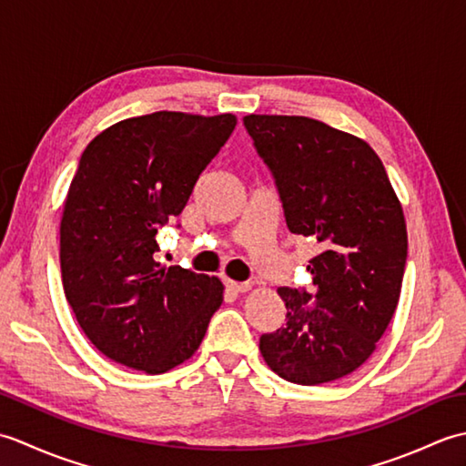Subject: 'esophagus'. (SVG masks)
Instances as JSON below:
<instances>
[{"instance_id":"obj_1","label":"esophagus","mask_w":466,"mask_h":466,"mask_svg":"<svg viewBox=\"0 0 466 466\" xmlns=\"http://www.w3.org/2000/svg\"><path fill=\"white\" fill-rule=\"evenodd\" d=\"M226 289L232 292H248L252 286L248 282H234V280H226Z\"/></svg>"}]
</instances>
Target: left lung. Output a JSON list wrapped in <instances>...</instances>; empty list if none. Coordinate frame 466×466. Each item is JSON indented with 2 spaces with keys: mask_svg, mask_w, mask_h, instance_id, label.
<instances>
[{
  "mask_svg": "<svg viewBox=\"0 0 466 466\" xmlns=\"http://www.w3.org/2000/svg\"><path fill=\"white\" fill-rule=\"evenodd\" d=\"M244 126L289 230L320 248L309 262L312 292L279 289L286 322L260 336V352L289 382L339 380L370 359L397 310L409 250L402 206L360 137L304 116L250 114Z\"/></svg>",
  "mask_w": 466,
  "mask_h": 466,
  "instance_id": "8db88e82",
  "label": "left lung"
}]
</instances>
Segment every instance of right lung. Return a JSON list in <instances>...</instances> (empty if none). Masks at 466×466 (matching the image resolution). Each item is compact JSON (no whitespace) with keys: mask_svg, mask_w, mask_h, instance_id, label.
<instances>
[{"mask_svg":"<svg viewBox=\"0 0 466 466\" xmlns=\"http://www.w3.org/2000/svg\"><path fill=\"white\" fill-rule=\"evenodd\" d=\"M236 116L154 112L87 144L64 202L59 262L87 339L127 369L162 374L198 350L224 286L154 260L160 226L182 214Z\"/></svg>","mask_w":466,"mask_h":466,"instance_id":"1","label":"right lung"}]
</instances>
